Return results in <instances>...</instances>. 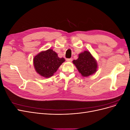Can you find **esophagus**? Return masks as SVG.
I'll use <instances>...</instances> for the list:
<instances>
[{
  "label": "esophagus",
  "mask_w": 130,
  "mask_h": 130,
  "mask_svg": "<svg viewBox=\"0 0 130 130\" xmlns=\"http://www.w3.org/2000/svg\"><path fill=\"white\" fill-rule=\"evenodd\" d=\"M72 58H67L66 60L67 62H72Z\"/></svg>",
  "instance_id": "1"
}]
</instances>
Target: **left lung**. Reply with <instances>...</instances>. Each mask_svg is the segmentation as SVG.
Masks as SVG:
<instances>
[{"label":"left lung","instance_id":"8db88e82","mask_svg":"<svg viewBox=\"0 0 130 130\" xmlns=\"http://www.w3.org/2000/svg\"><path fill=\"white\" fill-rule=\"evenodd\" d=\"M82 76H88L96 72L97 63L88 51H85L78 55L77 60L73 61Z\"/></svg>","mask_w":130,"mask_h":130}]
</instances>
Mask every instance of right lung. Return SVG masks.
Returning <instances> with one entry per match:
<instances>
[{"instance_id":"right-lung-1","label":"right lung","mask_w":130,"mask_h":130,"mask_svg":"<svg viewBox=\"0 0 130 130\" xmlns=\"http://www.w3.org/2000/svg\"><path fill=\"white\" fill-rule=\"evenodd\" d=\"M64 61L63 57H58L52 49H48L41 52L34 57V65L37 73L42 76L49 77L53 75Z\"/></svg>"}]
</instances>
